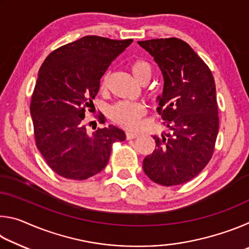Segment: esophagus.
Wrapping results in <instances>:
<instances>
[{"mask_svg": "<svg viewBox=\"0 0 249 249\" xmlns=\"http://www.w3.org/2000/svg\"><path fill=\"white\" fill-rule=\"evenodd\" d=\"M138 136H140V134L137 133H133V132L126 133V138H127V140H134V138H137Z\"/></svg>", "mask_w": 249, "mask_h": 249, "instance_id": "esophagus-1", "label": "esophagus"}]
</instances>
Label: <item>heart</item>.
Here are the masks:
<instances>
[{"instance_id":"heart-1","label":"heart","mask_w":249,"mask_h":249,"mask_svg":"<svg viewBox=\"0 0 249 249\" xmlns=\"http://www.w3.org/2000/svg\"><path fill=\"white\" fill-rule=\"evenodd\" d=\"M130 71L138 82L149 80L153 69L149 62L142 59H137L130 64ZM108 75L105 74L101 81V89L104 90L107 86ZM145 114V107L141 103L121 102L111 108V116L117 124L128 129H136L140 126L141 117Z\"/></svg>"}]
</instances>
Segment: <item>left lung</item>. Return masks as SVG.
I'll use <instances>...</instances> for the list:
<instances>
[{
    "label": "left lung",
    "instance_id": "obj_1",
    "mask_svg": "<svg viewBox=\"0 0 249 249\" xmlns=\"http://www.w3.org/2000/svg\"><path fill=\"white\" fill-rule=\"evenodd\" d=\"M154 57L163 77L157 111L169 134L155 135L156 148L142 168L154 182L170 187L195 178L212 158L218 133L215 82L205 62L185 41H138Z\"/></svg>",
    "mask_w": 249,
    "mask_h": 249
}]
</instances>
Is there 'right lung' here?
<instances>
[{
    "mask_svg": "<svg viewBox=\"0 0 249 249\" xmlns=\"http://www.w3.org/2000/svg\"><path fill=\"white\" fill-rule=\"evenodd\" d=\"M132 43L84 36L53 50L41 65L31 115L37 148L57 175L90 178L107 165L113 142L125 141V133L113 125L89 134L84 116L93 111L102 75ZM98 119L104 123L103 115Z\"/></svg>",
    "mask_w": 249,
    "mask_h": 249,
    "instance_id": "1",
    "label": "right lung"
}]
</instances>
